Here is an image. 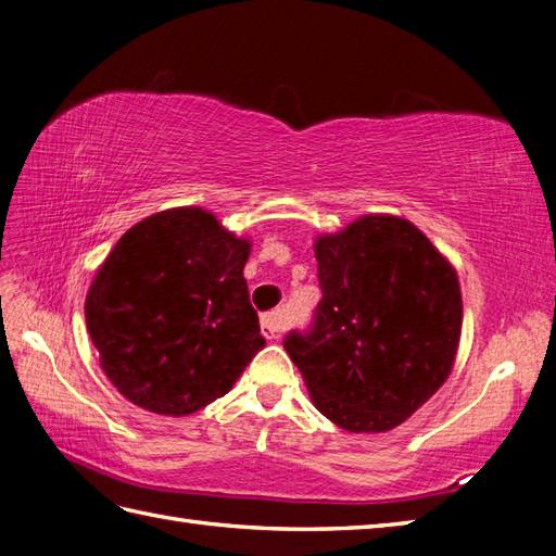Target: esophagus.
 Instances as JSON below:
<instances>
[{
    "instance_id": "34e87169",
    "label": "esophagus",
    "mask_w": 556,
    "mask_h": 556,
    "mask_svg": "<svg viewBox=\"0 0 556 556\" xmlns=\"http://www.w3.org/2000/svg\"><path fill=\"white\" fill-rule=\"evenodd\" d=\"M279 327H281V315L279 313H267L261 317V331L265 339H277L279 337Z\"/></svg>"
}]
</instances>
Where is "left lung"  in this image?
<instances>
[{
    "label": "left lung",
    "instance_id": "left-lung-1",
    "mask_svg": "<svg viewBox=\"0 0 556 556\" xmlns=\"http://www.w3.org/2000/svg\"><path fill=\"white\" fill-rule=\"evenodd\" d=\"M321 301L283 348L315 407L353 433H381L429 400L455 365V267L395 215H365L315 241Z\"/></svg>",
    "mask_w": 556,
    "mask_h": 556
}]
</instances>
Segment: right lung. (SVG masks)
<instances>
[{"instance_id":"add662e5","label":"right lung","mask_w":556,"mask_h":556,"mask_svg":"<svg viewBox=\"0 0 556 556\" xmlns=\"http://www.w3.org/2000/svg\"><path fill=\"white\" fill-rule=\"evenodd\" d=\"M251 241L215 215L170 208L115 243L89 287L87 331L130 403L185 417L223 397L263 351L243 265Z\"/></svg>"}]
</instances>
